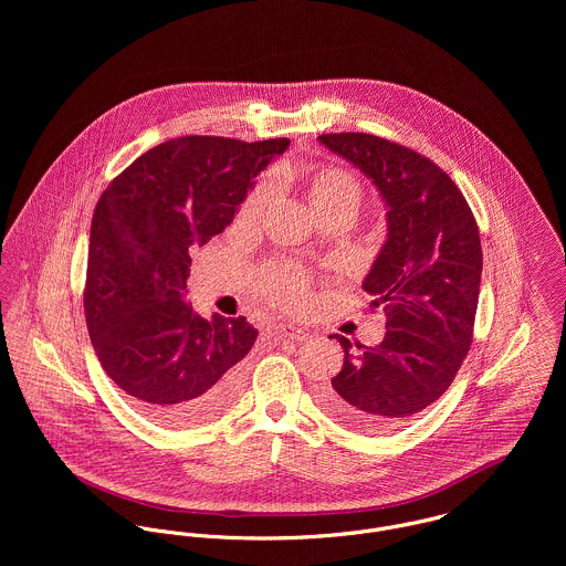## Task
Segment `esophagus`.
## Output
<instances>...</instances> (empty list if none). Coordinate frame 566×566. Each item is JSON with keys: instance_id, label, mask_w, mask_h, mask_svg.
Here are the masks:
<instances>
[{"instance_id": "34e87169", "label": "esophagus", "mask_w": 566, "mask_h": 566, "mask_svg": "<svg viewBox=\"0 0 566 566\" xmlns=\"http://www.w3.org/2000/svg\"><path fill=\"white\" fill-rule=\"evenodd\" d=\"M279 333L283 339H290V342H305L310 337V333L296 324H281Z\"/></svg>"}]
</instances>
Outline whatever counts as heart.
<instances>
[{
    "mask_svg": "<svg viewBox=\"0 0 566 566\" xmlns=\"http://www.w3.org/2000/svg\"><path fill=\"white\" fill-rule=\"evenodd\" d=\"M307 196H310V205L318 213L331 205L346 202V200L357 205L359 185L346 169L324 167L312 176ZM270 198H272V182H259L243 200L240 220L243 222L256 220L268 207ZM256 290L268 301L290 310H296L307 301V279L298 268H292V265H270L261 270L256 276Z\"/></svg>",
    "mask_w": 566,
    "mask_h": 566,
    "instance_id": "1",
    "label": "heart"
}]
</instances>
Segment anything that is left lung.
<instances>
[{"label":"left lung","mask_w":566,"mask_h":566,"mask_svg":"<svg viewBox=\"0 0 566 566\" xmlns=\"http://www.w3.org/2000/svg\"><path fill=\"white\" fill-rule=\"evenodd\" d=\"M321 144L373 178L388 205V240L364 279L386 337L353 357L321 392L339 422L397 429L453 384L473 342L482 281L478 220L447 171L401 144L366 133H328Z\"/></svg>","instance_id":"left-lung-1"}]
</instances>
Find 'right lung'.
<instances>
[{
	"instance_id": "1",
	"label": "right lung",
	"mask_w": 566,
	"mask_h": 566,
	"mask_svg": "<svg viewBox=\"0 0 566 566\" xmlns=\"http://www.w3.org/2000/svg\"><path fill=\"white\" fill-rule=\"evenodd\" d=\"M290 139L189 135L130 163L99 196L88 238L84 318L104 373L165 427L220 416L242 388L256 328L187 303L189 248L222 233L254 176Z\"/></svg>"
}]
</instances>
